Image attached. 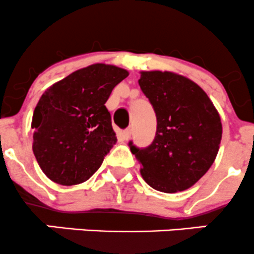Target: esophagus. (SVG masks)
<instances>
[{"label":"esophagus","instance_id":"esophagus-1","mask_svg":"<svg viewBox=\"0 0 254 254\" xmlns=\"http://www.w3.org/2000/svg\"><path fill=\"white\" fill-rule=\"evenodd\" d=\"M131 134H132V130L131 129L124 130V138H125V140H129L130 136H131Z\"/></svg>","mask_w":254,"mask_h":254}]
</instances>
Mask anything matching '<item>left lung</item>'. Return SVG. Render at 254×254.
Instances as JSON below:
<instances>
[{
  "label": "left lung",
  "instance_id": "left-lung-1",
  "mask_svg": "<svg viewBox=\"0 0 254 254\" xmlns=\"http://www.w3.org/2000/svg\"><path fill=\"white\" fill-rule=\"evenodd\" d=\"M138 85L157 117L156 136L148 147L129 142L142 167L141 175L157 191L188 190L218 154L223 132L218 111L196 82L172 71H141Z\"/></svg>",
  "mask_w": 254,
  "mask_h": 254
}]
</instances>
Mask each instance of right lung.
I'll return each instance as SVG.
<instances>
[{
    "mask_svg": "<svg viewBox=\"0 0 254 254\" xmlns=\"http://www.w3.org/2000/svg\"><path fill=\"white\" fill-rule=\"evenodd\" d=\"M129 75L125 69L96 63L50 86L33 114V151L47 178L60 185L86 181L117 142L105 103Z\"/></svg>",
    "mask_w": 254,
    "mask_h": 254,
    "instance_id": "add662e5",
    "label": "right lung"
}]
</instances>
